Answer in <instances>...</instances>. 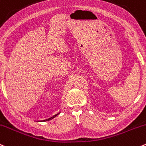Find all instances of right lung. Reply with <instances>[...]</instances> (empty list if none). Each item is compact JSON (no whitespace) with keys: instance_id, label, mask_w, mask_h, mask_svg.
<instances>
[{"instance_id":"right-lung-1","label":"right lung","mask_w":146,"mask_h":146,"mask_svg":"<svg viewBox=\"0 0 146 146\" xmlns=\"http://www.w3.org/2000/svg\"><path fill=\"white\" fill-rule=\"evenodd\" d=\"M59 113H57V114H55V116H52V117H51V118H48V119H46V120H44V121H50V120L52 119V118H54L55 117H56V116H57V115L59 114Z\"/></svg>"}]
</instances>
